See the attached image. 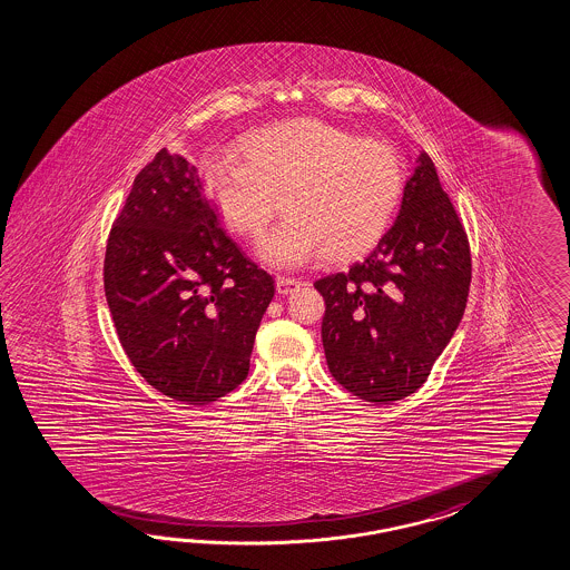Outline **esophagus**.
<instances>
[{
    "label": "esophagus",
    "instance_id": "esophagus-1",
    "mask_svg": "<svg viewBox=\"0 0 570 570\" xmlns=\"http://www.w3.org/2000/svg\"><path fill=\"white\" fill-rule=\"evenodd\" d=\"M298 286H301V282H298V279H294V277L277 276L276 291L277 294H282V296L293 294Z\"/></svg>",
    "mask_w": 570,
    "mask_h": 570
}]
</instances>
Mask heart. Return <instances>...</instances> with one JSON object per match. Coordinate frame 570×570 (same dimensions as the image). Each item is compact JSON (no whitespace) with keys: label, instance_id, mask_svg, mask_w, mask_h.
Segmentation results:
<instances>
[{"label":"heart","instance_id":"b5f03b06","mask_svg":"<svg viewBox=\"0 0 570 570\" xmlns=\"http://www.w3.org/2000/svg\"><path fill=\"white\" fill-rule=\"evenodd\" d=\"M243 164L216 157L203 166V186L219 222L257 238L279 199L286 217L263 236L259 257L298 267L324 253L353 259L375 245L404 193L401 155L384 142L354 137L320 120H294L250 135Z\"/></svg>","mask_w":570,"mask_h":570}]
</instances>
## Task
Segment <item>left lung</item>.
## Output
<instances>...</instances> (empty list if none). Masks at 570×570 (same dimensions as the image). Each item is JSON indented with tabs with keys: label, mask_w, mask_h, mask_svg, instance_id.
Returning a JSON list of instances; mask_svg holds the SVG:
<instances>
[{
	"label": "left lung",
	"mask_w": 570,
	"mask_h": 570,
	"mask_svg": "<svg viewBox=\"0 0 570 570\" xmlns=\"http://www.w3.org/2000/svg\"><path fill=\"white\" fill-rule=\"evenodd\" d=\"M469 240L430 155L406 178L401 212L363 262L315 282L330 373L361 401L390 404L425 384L461 324Z\"/></svg>",
	"instance_id": "1"
}]
</instances>
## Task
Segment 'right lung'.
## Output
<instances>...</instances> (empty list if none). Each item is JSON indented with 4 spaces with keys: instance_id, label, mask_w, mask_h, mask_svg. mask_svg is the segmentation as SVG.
<instances>
[{
    "instance_id": "obj_1",
    "label": "right lung",
    "mask_w": 570,
    "mask_h": 570,
    "mask_svg": "<svg viewBox=\"0 0 570 570\" xmlns=\"http://www.w3.org/2000/svg\"><path fill=\"white\" fill-rule=\"evenodd\" d=\"M104 284L135 370L197 406L243 384L276 293L219 226L197 168L168 149L132 183L109 232Z\"/></svg>"
}]
</instances>
